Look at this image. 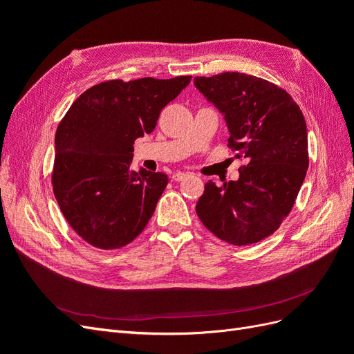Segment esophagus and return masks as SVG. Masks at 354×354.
I'll return each instance as SVG.
<instances>
[{"instance_id": "1", "label": "esophagus", "mask_w": 354, "mask_h": 354, "mask_svg": "<svg viewBox=\"0 0 354 354\" xmlns=\"http://www.w3.org/2000/svg\"><path fill=\"white\" fill-rule=\"evenodd\" d=\"M187 176H189V173H180V171H178V173H176L173 176V180L174 181H181V180H185Z\"/></svg>"}]
</instances>
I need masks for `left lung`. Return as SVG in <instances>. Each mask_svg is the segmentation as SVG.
Segmentation results:
<instances>
[{"instance_id":"left-lung-1","label":"left lung","mask_w":354,"mask_h":354,"mask_svg":"<svg viewBox=\"0 0 354 354\" xmlns=\"http://www.w3.org/2000/svg\"><path fill=\"white\" fill-rule=\"evenodd\" d=\"M195 87L223 115L229 145L246 159L239 178L212 180L196 214L209 232L233 245L272 234L294 207L308 168L303 112L277 85L239 72L196 77Z\"/></svg>"}]
</instances>
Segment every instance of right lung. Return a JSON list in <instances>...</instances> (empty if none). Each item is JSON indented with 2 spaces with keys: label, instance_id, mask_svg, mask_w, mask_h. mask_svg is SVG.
I'll list each match as a JSON object with an SVG mask.
<instances>
[{
  "label": "right lung",
  "instance_id": "1",
  "mask_svg": "<svg viewBox=\"0 0 354 354\" xmlns=\"http://www.w3.org/2000/svg\"><path fill=\"white\" fill-rule=\"evenodd\" d=\"M192 77L106 81L72 103L55 137L53 190L63 216L95 248L116 250L143 232L167 187L164 173L131 169L134 142Z\"/></svg>",
  "mask_w": 354,
  "mask_h": 354
}]
</instances>
